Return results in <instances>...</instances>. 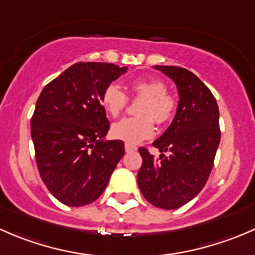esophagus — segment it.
<instances>
[{"label":"esophagus","mask_w":255,"mask_h":255,"mask_svg":"<svg viewBox=\"0 0 255 255\" xmlns=\"http://www.w3.org/2000/svg\"><path fill=\"white\" fill-rule=\"evenodd\" d=\"M125 149H126V151H127V153H132V151L137 150V146L132 145V144H128V143H126V145H125Z\"/></svg>","instance_id":"34e87169"}]
</instances>
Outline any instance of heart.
<instances>
[{"label": "heart", "instance_id": "heart-1", "mask_svg": "<svg viewBox=\"0 0 255 255\" xmlns=\"http://www.w3.org/2000/svg\"><path fill=\"white\" fill-rule=\"evenodd\" d=\"M134 99H142L137 107L138 117H128L113 123L111 134L116 139L128 144H137L154 134V121L158 125L170 122L177 110L174 95L166 91V85L156 79H138L129 84ZM101 102L105 110L117 117L127 106L128 99L120 86L110 84L104 90Z\"/></svg>", "mask_w": 255, "mask_h": 255}]
</instances>
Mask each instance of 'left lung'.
<instances>
[{"label":"left lung","mask_w":255,"mask_h":255,"mask_svg":"<svg viewBox=\"0 0 255 255\" xmlns=\"http://www.w3.org/2000/svg\"><path fill=\"white\" fill-rule=\"evenodd\" d=\"M177 87L179 105L168 129L153 142L160 155L139 148L143 163L138 186L146 201L175 210L191 201L206 185L221 139L220 111L210 89L191 71L155 65ZM169 151V156L162 153Z\"/></svg>","instance_id":"left-lung-1"}]
</instances>
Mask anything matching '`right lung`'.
Instances as JSON below:
<instances>
[{
  "mask_svg": "<svg viewBox=\"0 0 255 255\" xmlns=\"http://www.w3.org/2000/svg\"><path fill=\"white\" fill-rule=\"evenodd\" d=\"M127 71L110 63H76L40 92L30 121L38 170L50 194L66 206L92 204L125 154L110 129L104 90Z\"/></svg>",
  "mask_w": 255,
  "mask_h": 255,
  "instance_id": "obj_1",
  "label": "right lung"
}]
</instances>
